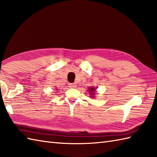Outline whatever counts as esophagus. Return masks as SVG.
Segmentation results:
<instances>
[{"mask_svg": "<svg viewBox=\"0 0 157 157\" xmlns=\"http://www.w3.org/2000/svg\"><path fill=\"white\" fill-rule=\"evenodd\" d=\"M69 87H71V88H75L76 87V83H70L69 84Z\"/></svg>", "mask_w": 157, "mask_h": 157, "instance_id": "esophagus-1", "label": "esophagus"}]
</instances>
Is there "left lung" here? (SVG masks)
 Listing matches in <instances>:
<instances>
[{"label":"left lung","mask_w":157,"mask_h":157,"mask_svg":"<svg viewBox=\"0 0 157 157\" xmlns=\"http://www.w3.org/2000/svg\"><path fill=\"white\" fill-rule=\"evenodd\" d=\"M97 87H89L88 88V92L89 94H90V97L92 98H96L95 96V95L97 94Z\"/></svg>","instance_id":"1"}]
</instances>
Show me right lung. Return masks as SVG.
<instances>
[{
  "label": "right lung",
  "instance_id": "1",
  "mask_svg": "<svg viewBox=\"0 0 157 157\" xmlns=\"http://www.w3.org/2000/svg\"><path fill=\"white\" fill-rule=\"evenodd\" d=\"M56 91H58V90H59V89H56Z\"/></svg>",
  "mask_w": 157,
  "mask_h": 157
}]
</instances>
